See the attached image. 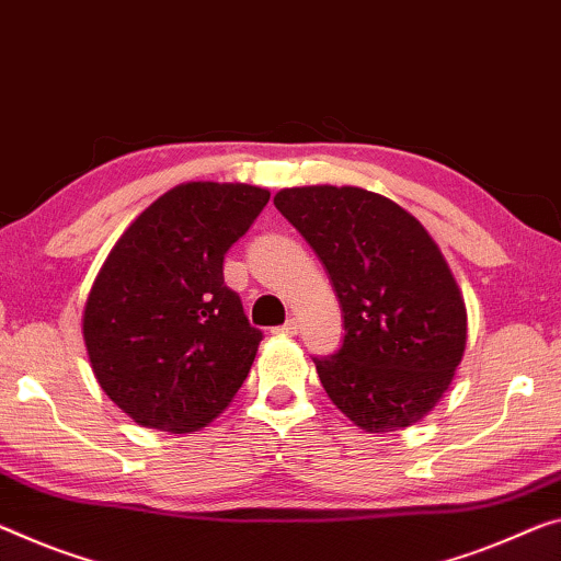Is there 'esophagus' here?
Here are the masks:
<instances>
[{"label": "esophagus", "mask_w": 561, "mask_h": 561, "mask_svg": "<svg viewBox=\"0 0 561 561\" xmlns=\"http://www.w3.org/2000/svg\"><path fill=\"white\" fill-rule=\"evenodd\" d=\"M275 333H286V335H296L298 333V321L296 318H288L286 323L283 325H278V329H275Z\"/></svg>", "instance_id": "1"}]
</instances>
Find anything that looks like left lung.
Listing matches in <instances>:
<instances>
[{
  "label": "left lung",
  "mask_w": 561,
  "mask_h": 561,
  "mask_svg": "<svg viewBox=\"0 0 561 561\" xmlns=\"http://www.w3.org/2000/svg\"><path fill=\"white\" fill-rule=\"evenodd\" d=\"M313 248L343 310V343L313 364L353 424H416L449 389L467 348L461 290L426 228L360 187H290L273 197Z\"/></svg>",
  "instance_id": "8db88e82"
}]
</instances>
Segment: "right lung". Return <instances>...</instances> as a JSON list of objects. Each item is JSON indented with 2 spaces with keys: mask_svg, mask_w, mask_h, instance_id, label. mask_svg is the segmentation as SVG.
Wrapping results in <instances>:
<instances>
[{
  "mask_svg": "<svg viewBox=\"0 0 561 561\" xmlns=\"http://www.w3.org/2000/svg\"><path fill=\"white\" fill-rule=\"evenodd\" d=\"M271 193L187 183L158 197L112 248L84 304L94 376L137 424L185 434L228 407L263 333L222 261Z\"/></svg>",
  "mask_w": 561,
  "mask_h": 561,
  "instance_id": "add662e5",
  "label": "right lung"
}]
</instances>
